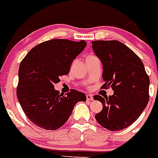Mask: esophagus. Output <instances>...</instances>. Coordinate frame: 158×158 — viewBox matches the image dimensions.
I'll use <instances>...</instances> for the list:
<instances>
[{
    "label": "esophagus",
    "instance_id": "esophagus-1",
    "mask_svg": "<svg viewBox=\"0 0 158 158\" xmlns=\"http://www.w3.org/2000/svg\"><path fill=\"white\" fill-rule=\"evenodd\" d=\"M86 97H87V101H93V97L90 94H87L86 95Z\"/></svg>",
    "mask_w": 158,
    "mask_h": 158
}]
</instances>
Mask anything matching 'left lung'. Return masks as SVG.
I'll list each match as a JSON object with an SVG mask.
<instances>
[{"mask_svg":"<svg viewBox=\"0 0 158 158\" xmlns=\"http://www.w3.org/2000/svg\"><path fill=\"white\" fill-rule=\"evenodd\" d=\"M103 65L101 88L110 87L112 96L96 95L103 109L95 115L97 123L110 131L123 130L136 121L149 100V77L143 64L132 50L118 40L92 42Z\"/></svg>","mask_w":158,"mask_h":158,"instance_id":"8db88e82","label":"left lung"}]
</instances>
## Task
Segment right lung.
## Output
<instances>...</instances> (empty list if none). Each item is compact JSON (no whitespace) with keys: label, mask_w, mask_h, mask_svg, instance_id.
Segmentation results:
<instances>
[{"label":"right lung","mask_w":158,"mask_h":158,"mask_svg":"<svg viewBox=\"0 0 158 158\" xmlns=\"http://www.w3.org/2000/svg\"><path fill=\"white\" fill-rule=\"evenodd\" d=\"M79 42L55 39L35 46L20 63L17 97L24 114L35 125L57 130L70 118L75 104L87 100L84 93L71 89L60 93L54 84L69 73L73 60L84 49Z\"/></svg>","instance_id":"add662e5"}]
</instances>
